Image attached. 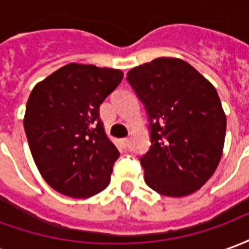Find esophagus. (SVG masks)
<instances>
[{"instance_id": "1", "label": "esophagus", "mask_w": 249, "mask_h": 249, "mask_svg": "<svg viewBox=\"0 0 249 249\" xmlns=\"http://www.w3.org/2000/svg\"><path fill=\"white\" fill-rule=\"evenodd\" d=\"M121 144L124 145V148H128V145H129V139H128V137H124V139H121Z\"/></svg>"}]
</instances>
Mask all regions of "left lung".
Returning a JSON list of instances; mask_svg holds the SVG:
<instances>
[{"instance_id":"obj_1","label":"left lung","mask_w":249,"mask_h":249,"mask_svg":"<svg viewBox=\"0 0 249 249\" xmlns=\"http://www.w3.org/2000/svg\"><path fill=\"white\" fill-rule=\"evenodd\" d=\"M126 80L145 105L151 148L140 157L146 185L183 197L208 181L223 155L227 119L211 82L180 58L160 57Z\"/></svg>"}]
</instances>
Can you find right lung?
<instances>
[{"mask_svg":"<svg viewBox=\"0 0 249 249\" xmlns=\"http://www.w3.org/2000/svg\"><path fill=\"white\" fill-rule=\"evenodd\" d=\"M123 77L119 69L71 62L33 88L25 133L41 176L57 192L87 198L109 185L120 153L104 130L100 105Z\"/></svg>","mask_w":249,"mask_h":249,"instance_id":"obj_1","label":"right lung"}]
</instances>
